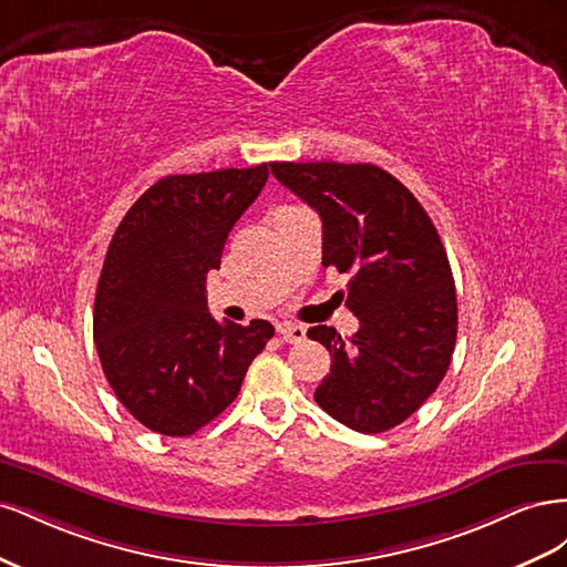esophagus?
<instances>
[{"label": "esophagus", "instance_id": "1", "mask_svg": "<svg viewBox=\"0 0 567 567\" xmlns=\"http://www.w3.org/2000/svg\"><path fill=\"white\" fill-rule=\"evenodd\" d=\"M279 336L286 340V342H302L305 340V336H307V329L305 326H300V323H290V321H286V323H279Z\"/></svg>", "mask_w": 567, "mask_h": 567}]
</instances>
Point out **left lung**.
Segmentation results:
<instances>
[{"instance_id":"1","label":"left lung","mask_w":567,"mask_h":567,"mask_svg":"<svg viewBox=\"0 0 567 567\" xmlns=\"http://www.w3.org/2000/svg\"><path fill=\"white\" fill-rule=\"evenodd\" d=\"M323 225V267L348 274L359 331L307 336L331 354L317 404L357 433H385L437 390L456 346V288L423 205L371 163H269ZM342 296V290H340Z\"/></svg>"}]
</instances>
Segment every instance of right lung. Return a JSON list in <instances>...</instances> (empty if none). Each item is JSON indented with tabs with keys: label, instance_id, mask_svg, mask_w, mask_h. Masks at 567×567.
<instances>
[{
	"label": "right lung",
	"instance_id": "obj_1",
	"mask_svg": "<svg viewBox=\"0 0 567 567\" xmlns=\"http://www.w3.org/2000/svg\"><path fill=\"white\" fill-rule=\"evenodd\" d=\"M267 177V163L163 177L111 238L94 342L115 398L153 433L186 437L215 421L274 336L265 319L219 323L205 298L208 271Z\"/></svg>",
	"mask_w": 567,
	"mask_h": 567
}]
</instances>
